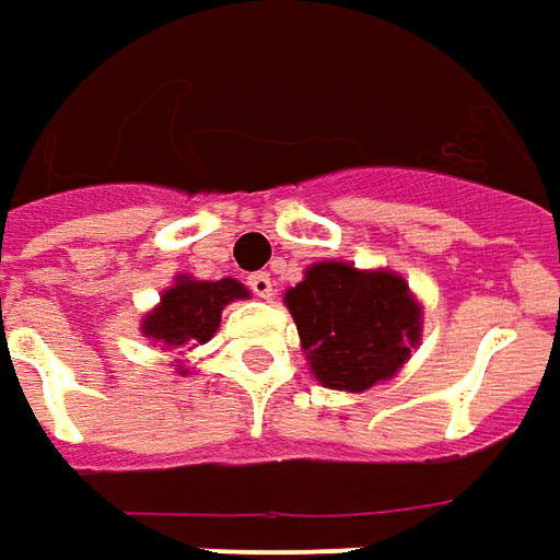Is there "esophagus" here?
<instances>
[{"label":"esophagus","instance_id":"1","mask_svg":"<svg viewBox=\"0 0 560 560\" xmlns=\"http://www.w3.org/2000/svg\"><path fill=\"white\" fill-rule=\"evenodd\" d=\"M249 289H253V295H258V299H271L273 295V280L271 273L258 271V273H249Z\"/></svg>","mask_w":560,"mask_h":560}]
</instances>
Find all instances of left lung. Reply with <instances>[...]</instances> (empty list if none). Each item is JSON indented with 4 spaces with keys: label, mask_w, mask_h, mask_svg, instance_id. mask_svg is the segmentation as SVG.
I'll return each instance as SVG.
<instances>
[{
    "label": "left lung",
    "mask_w": 560,
    "mask_h": 560,
    "mask_svg": "<svg viewBox=\"0 0 560 560\" xmlns=\"http://www.w3.org/2000/svg\"><path fill=\"white\" fill-rule=\"evenodd\" d=\"M314 375L331 390H369L393 377L420 338V307L402 277L319 261L287 292Z\"/></svg>",
    "instance_id": "1"
}]
</instances>
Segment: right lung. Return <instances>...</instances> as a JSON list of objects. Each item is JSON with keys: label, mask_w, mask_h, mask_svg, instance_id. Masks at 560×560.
<instances>
[{"label": "right lung", "mask_w": 560, "mask_h": 560, "mask_svg": "<svg viewBox=\"0 0 560 560\" xmlns=\"http://www.w3.org/2000/svg\"><path fill=\"white\" fill-rule=\"evenodd\" d=\"M234 299H246V289L231 277L215 283L179 277L176 287L161 295L155 311L142 319V331L152 341H164L167 347H183L188 341L203 345L219 329L222 307Z\"/></svg>", "instance_id": "right-lung-1"}]
</instances>
